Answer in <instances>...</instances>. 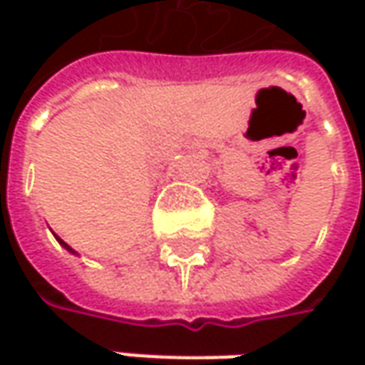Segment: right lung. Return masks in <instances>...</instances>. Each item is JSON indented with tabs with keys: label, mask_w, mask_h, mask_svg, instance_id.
Masks as SVG:
<instances>
[{
	"label": "right lung",
	"mask_w": 365,
	"mask_h": 365,
	"mask_svg": "<svg viewBox=\"0 0 365 365\" xmlns=\"http://www.w3.org/2000/svg\"><path fill=\"white\" fill-rule=\"evenodd\" d=\"M54 235H56V233H54ZM56 240H58V244L63 245L64 250H66V252H71V254H77V252H75V250H73V247H71V245L66 244V242H63V240H61V237H58V235H56Z\"/></svg>",
	"instance_id": "obj_1"
}]
</instances>
